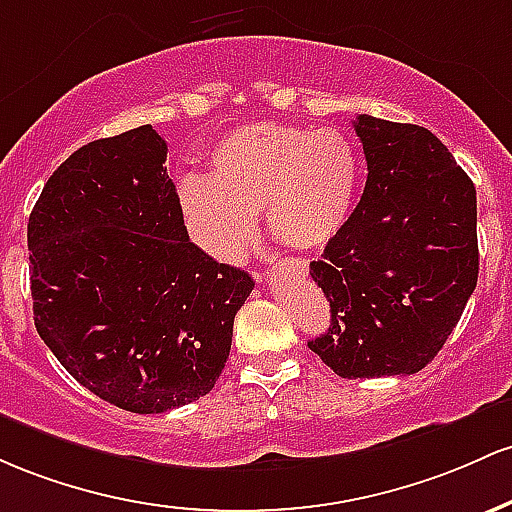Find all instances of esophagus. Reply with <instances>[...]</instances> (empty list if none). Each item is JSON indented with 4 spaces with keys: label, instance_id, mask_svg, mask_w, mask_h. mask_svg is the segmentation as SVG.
I'll list each match as a JSON object with an SVG mask.
<instances>
[{
    "label": "esophagus",
    "instance_id": "obj_1",
    "mask_svg": "<svg viewBox=\"0 0 512 512\" xmlns=\"http://www.w3.org/2000/svg\"><path fill=\"white\" fill-rule=\"evenodd\" d=\"M263 278H266V275H256V280H263Z\"/></svg>",
    "mask_w": 512,
    "mask_h": 512
}]
</instances>
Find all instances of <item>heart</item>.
<instances>
[{
  "label": "heart",
  "mask_w": 512,
  "mask_h": 512,
  "mask_svg": "<svg viewBox=\"0 0 512 512\" xmlns=\"http://www.w3.org/2000/svg\"><path fill=\"white\" fill-rule=\"evenodd\" d=\"M358 181V152L343 132L256 123L222 137L208 179H183L179 198L193 239L220 261H239L258 212L290 249L329 244L348 222Z\"/></svg>",
  "instance_id": "1"
}]
</instances>
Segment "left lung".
<instances>
[{
	"mask_svg": "<svg viewBox=\"0 0 512 512\" xmlns=\"http://www.w3.org/2000/svg\"><path fill=\"white\" fill-rule=\"evenodd\" d=\"M358 208L309 263L331 304L309 348L336 375H413L445 346L479 278L476 191L433 132L358 116Z\"/></svg>",
	"mask_w": 512,
	"mask_h": 512,
	"instance_id": "1",
	"label": "left lung"
}]
</instances>
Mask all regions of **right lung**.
I'll return each instance as SVG.
<instances>
[{
    "instance_id": "1",
    "label": "right lung",
    "mask_w": 512,
    "mask_h": 512,
    "mask_svg": "<svg viewBox=\"0 0 512 512\" xmlns=\"http://www.w3.org/2000/svg\"><path fill=\"white\" fill-rule=\"evenodd\" d=\"M152 125L65 159L28 217L33 321L82 387L164 413L215 387L254 290L188 239Z\"/></svg>"
}]
</instances>
